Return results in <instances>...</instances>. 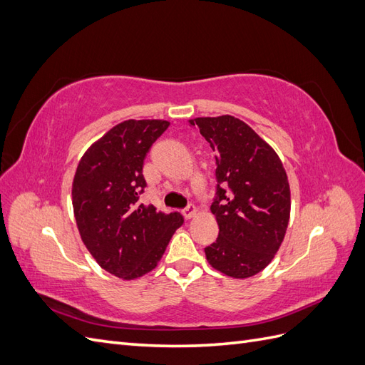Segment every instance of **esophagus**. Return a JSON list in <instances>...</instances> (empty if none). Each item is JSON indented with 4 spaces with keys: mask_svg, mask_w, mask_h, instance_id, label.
Here are the masks:
<instances>
[{
    "mask_svg": "<svg viewBox=\"0 0 365 365\" xmlns=\"http://www.w3.org/2000/svg\"><path fill=\"white\" fill-rule=\"evenodd\" d=\"M196 215H197V208H196L195 205H189V207L182 210V216H184L185 219H192V217H195Z\"/></svg>",
    "mask_w": 365,
    "mask_h": 365,
    "instance_id": "1",
    "label": "esophagus"
}]
</instances>
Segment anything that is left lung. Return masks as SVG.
Here are the masks:
<instances>
[{
	"label": "left lung",
	"mask_w": 365,
	"mask_h": 365,
	"mask_svg": "<svg viewBox=\"0 0 365 365\" xmlns=\"http://www.w3.org/2000/svg\"><path fill=\"white\" fill-rule=\"evenodd\" d=\"M216 157L217 192L212 213L216 242L207 262L233 279H248L268 267L288 230L291 189L275 150L245 121L233 115L196 117Z\"/></svg>",
	"instance_id": "8db88e82"
}]
</instances>
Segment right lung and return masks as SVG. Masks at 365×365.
I'll use <instances>...</instances> for the list:
<instances>
[{"label":"right lung","mask_w":365,"mask_h":365,"mask_svg":"<svg viewBox=\"0 0 365 365\" xmlns=\"http://www.w3.org/2000/svg\"><path fill=\"white\" fill-rule=\"evenodd\" d=\"M169 125L121 121L86 149L74 173L73 212L82 242L101 268L121 280L155 269L184 222L180 213L165 215L138 202L146 187V153Z\"/></svg>","instance_id":"obj_1"}]
</instances>
